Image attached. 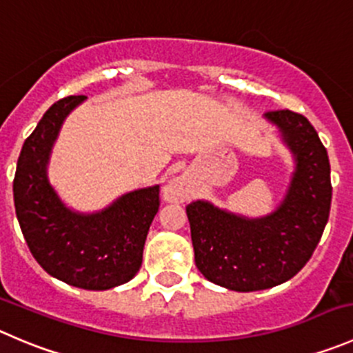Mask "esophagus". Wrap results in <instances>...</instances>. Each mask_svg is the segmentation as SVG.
Segmentation results:
<instances>
[{
  "mask_svg": "<svg viewBox=\"0 0 353 353\" xmlns=\"http://www.w3.org/2000/svg\"><path fill=\"white\" fill-rule=\"evenodd\" d=\"M163 195H165V199L168 202H181L185 199V190L180 181L173 180L166 185L165 190H163Z\"/></svg>",
  "mask_w": 353,
  "mask_h": 353,
  "instance_id": "34e87169",
  "label": "esophagus"
}]
</instances>
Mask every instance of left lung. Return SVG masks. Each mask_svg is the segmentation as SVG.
<instances>
[{
    "mask_svg": "<svg viewBox=\"0 0 353 353\" xmlns=\"http://www.w3.org/2000/svg\"><path fill=\"white\" fill-rule=\"evenodd\" d=\"M295 154L287 197L273 214L247 219L204 201L187 205L195 266L212 283L235 292L276 287L294 278L316 250L330 218L326 148L303 114L268 111Z\"/></svg>",
    "mask_w": 353,
    "mask_h": 353,
    "instance_id": "8db88e82",
    "label": "left lung"
}]
</instances>
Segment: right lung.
Returning <instances> with one entry per match:
<instances>
[{
  "label": "right lung",
  "mask_w": 353,
  "mask_h": 353,
  "mask_svg": "<svg viewBox=\"0 0 353 353\" xmlns=\"http://www.w3.org/2000/svg\"><path fill=\"white\" fill-rule=\"evenodd\" d=\"M83 99L57 101L26 139L13 201L23 239L46 273L83 290H108L141 270L145 236L159 209V187L125 194L96 214H79L63 205L48 181L46 165L63 120Z\"/></svg>",
  "instance_id": "1"
}]
</instances>
